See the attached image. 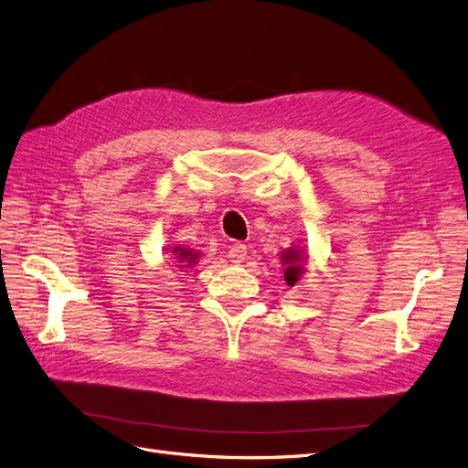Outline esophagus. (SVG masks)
<instances>
[{
  "label": "esophagus",
  "mask_w": 468,
  "mask_h": 468,
  "mask_svg": "<svg viewBox=\"0 0 468 468\" xmlns=\"http://www.w3.org/2000/svg\"><path fill=\"white\" fill-rule=\"evenodd\" d=\"M248 256V248L244 244H232L229 248V258L232 263H242Z\"/></svg>",
  "instance_id": "34e87169"
}]
</instances>
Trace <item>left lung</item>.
<instances>
[{
  "mask_svg": "<svg viewBox=\"0 0 468 468\" xmlns=\"http://www.w3.org/2000/svg\"><path fill=\"white\" fill-rule=\"evenodd\" d=\"M282 261H285V265H287V269H285V281H287V285L292 287L294 282L299 281L301 273H303V267L299 265L301 251L294 250V248L287 250L285 253H282Z\"/></svg>",
  "mask_w": 468,
  "mask_h": 468,
  "instance_id": "1",
  "label": "left lung"
}]
</instances>
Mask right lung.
I'll return each mask as SVG.
<instances>
[{
	"mask_svg": "<svg viewBox=\"0 0 468 468\" xmlns=\"http://www.w3.org/2000/svg\"><path fill=\"white\" fill-rule=\"evenodd\" d=\"M176 263L177 267H193L197 263V251L187 248H176Z\"/></svg>",
	"mask_w": 468,
	"mask_h": 468,
	"instance_id": "right-lung-1",
	"label": "right lung"
}]
</instances>
